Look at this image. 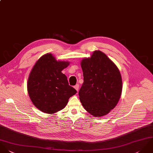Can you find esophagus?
<instances>
[{
  "label": "esophagus",
  "mask_w": 153,
  "mask_h": 153,
  "mask_svg": "<svg viewBox=\"0 0 153 153\" xmlns=\"http://www.w3.org/2000/svg\"><path fill=\"white\" fill-rule=\"evenodd\" d=\"M74 88H75V89H76L77 91H79V84L76 85L74 86Z\"/></svg>",
  "instance_id": "1"
}]
</instances>
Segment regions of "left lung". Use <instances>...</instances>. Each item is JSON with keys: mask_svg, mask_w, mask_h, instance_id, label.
Listing matches in <instances>:
<instances>
[{"mask_svg": "<svg viewBox=\"0 0 153 153\" xmlns=\"http://www.w3.org/2000/svg\"><path fill=\"white\" fill-rule=\"evenodd\" d=\"M83 83L79 91L84 108L94 117L107 115L117 105L122 93L121 75L117 66L99 50L81 62Z\"/></svg>", "mask_w": 153, "mask_h": 153, "instance_id": "1", "label": "left lung"}]
</instances>
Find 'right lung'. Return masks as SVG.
Listing matches in <instances>:
<instances>
[{
    "instance_id": "add662e5",
    "label": "right lung",
    "mask_w": 153,
    "mask_h": 153,
    "mask_svg": "<svg viewBox=\"0 0 153 153\" xmlns=\"http://www.w3.org/2000/svg\"><path fill=\"white\" fill-rule=\"evenodd\" d=\"M70 62L57 61L46 54L36 62L30 74L27 88L31 101L42 112L53 114L62 109L77 91L68 85L61 71Z\"/></svg>"
}]
</instances>
